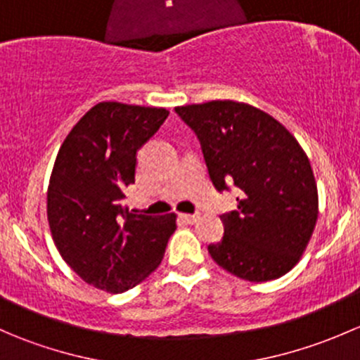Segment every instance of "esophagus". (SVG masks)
<instances>
[{
    "instance_id": "esophagus-1",
    "label": "esophagus",
    "mask_w": 360,
    "mask_h": 360,
    "mask_svg": "<svg viewBox=\"0 0 360 360\" xmlns=\"http://www.w3.org/2000/svg\"><path fill=\"white\" fill-rule=\"evenodd\" d=\"M181 219L186 221V223H190V224H193L200 219V216H198V214H181Z\"/></svg>"
}]
</instances>
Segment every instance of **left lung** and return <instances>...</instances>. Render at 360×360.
I'll use <instances>...</instances> for the list:
<instances>
[{
	"mask_svg": "<svg viewBox=\"0 0 360 360\" xmlns=\"http://www.w3.org/2000/svg\"><path fill=\"white\" fill-rule=\"evenodd\" d=\"M202 144L217 190H242L237 210L221 217L223 240L209 245L221 268L249 282L291 271L307 249L319 217L310 160L296 137L266 111L238 101L177 106Z\"/></svg>",
	"mask_w": 360,
	"mask_h": 360,
	"instance_id": "left-lung-1",
	"label": "left lung"
}]
</instances>
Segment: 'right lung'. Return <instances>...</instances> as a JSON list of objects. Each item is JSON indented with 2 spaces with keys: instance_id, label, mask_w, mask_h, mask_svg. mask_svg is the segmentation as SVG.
Segmentation results:
<instances>
[{
  "instance_id": "obj_1",
  "label": "right lung",
  "mask_w": 360,
  "mask_h": 360,
  "mask_svg": "<svg viewBox=\"0 0 360 360\" xmlns=\"http://www.w3.org/2000/svg\"><path fill=\"white\" fill-rule=\"evenodd\" d=\"M169 111L123 103L90 108L53 163L46 217L53 244L86 284L111 294L136 288L160 266L176 214L146 216L123 207L136 181L137 150Z\"/></svg>"
}]
</instances>
